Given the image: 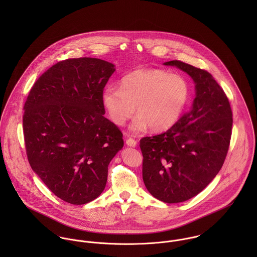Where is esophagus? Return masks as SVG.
Returning a JSON list of instances; mask_svg holds the SVG:
<instances>
[{
	"instance_id": "1",
	"label": "esophagus",
	"mask_w": 257,
	"mask_h": 257,
	"mask_svg": "<svg viewBox=\"0 0 257 257\" xmlns=\"http://www.w3.org/2000/svg\"><path fill=\"white\" fill-rule=\"evenodd\" d=\"M126 146L130 147H137V142L135 141V140H133V139H128V140H126Z\"/></svg>"
}]
</instances>
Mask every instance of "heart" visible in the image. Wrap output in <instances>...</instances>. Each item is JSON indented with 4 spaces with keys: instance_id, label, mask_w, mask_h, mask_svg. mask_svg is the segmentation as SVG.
I'll return each mask as SVG.
<instances>
[{
    "instance_id": "1",
    "label": "heart",
    "mask_w": 257,
    "mask_h": 257,
    "mask_svg": "<svg viewBox=\"0 0 257 257\" xmlns=\"http://www.w3.org/2000/svg\"><path fill=\"white\" fill-rule=\"evenodd\" d=\"M190 99V85L180 74L160 69H138L125 74L115 86L106 87L101 96L110 120L123 125L136 110L130 124L133 133L172 127L181 117Z\"/></svg>"
}]
</instances>
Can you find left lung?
<instances>
[{"label":"left lung","instance_id":"obj_1","mask_svg":"<svg viewBox=\"0 0 257 257\" xmlns=\"http://www.w3.org/2000/svg\"><path fill=\"white\" fill-rule=\"evenodd\" d=\"M163 65L186 72L195 84L191 110L167 132L141 140L147 191L173 204L198 195L219 173L230 142L232 112L209 72L178 60Z\"/></svg>","mask_w":257,"mask_h":257}]
</instances>
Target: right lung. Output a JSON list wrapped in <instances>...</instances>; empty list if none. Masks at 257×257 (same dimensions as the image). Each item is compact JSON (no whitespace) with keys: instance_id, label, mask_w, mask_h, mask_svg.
Returning a JSON list of instances; mask_svg holds the SVG:
<instances>
[{"instance_id":"1","label":"right lung","mask_w":257,"mask_h":257,"mask_svg":"<svg viewBox=\"0 0 257 257\" xmlns=\"http://www.w3.org/2000/svg\"><path fill=\"white\" fill-rule=\"evenodd\" d=\"M114 65L83 57L56 63L32 88L24 110L31 167L61 200L84 205L98 198L122 134L104 116L101 96Z\"/></svg>"}]
</instances>
